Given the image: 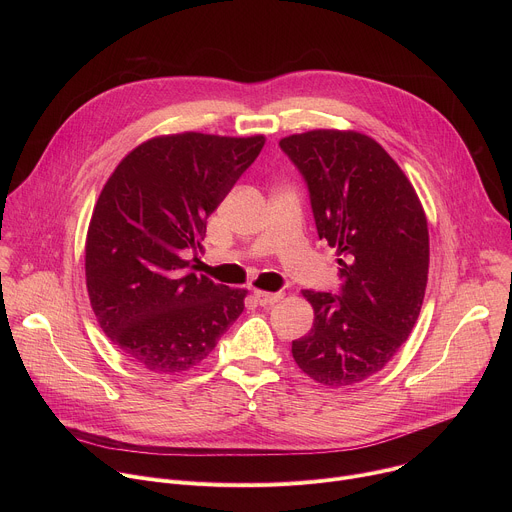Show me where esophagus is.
Masks as SVG:
<instances>
[{"instance_id":"34e87169","label":"esophagus","mask_w":512,"mask_h":512,"mask_svg":"<svg viewBox=\"0 0 512 512\" xmlns=\"http://www.w3.org/2000/svg\"><path fill=\"white\" fill-rule=\"evenodd\" d=\"M253 296H255V300L259 302V306H273V304H277L279 300H283V294L281 291H261V289H255L253 291Z\"/></svg>"}]
</instances>
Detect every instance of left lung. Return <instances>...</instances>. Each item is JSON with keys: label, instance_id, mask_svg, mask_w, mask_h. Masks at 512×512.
I'll return each instance as SVG.
<instances>
[{"label": "left lung", "instance_id": "1", "mask_svg": "<svg viewBox=\"0 0 512 512\" xmlns=\"http://www.w3.org/2000/svg\"><path fill=\"white\" fill-rule=\"evenodd\" d=\"M279 148L304 176L318 237L336 249L340 294L304 289L312 330L291 342L298 367L326 387L379 373L421 312L429 233L413 184L373 137L314 129Z\"/></svg>", "mask_w": 512, "mask_h": 512}]
</instances>
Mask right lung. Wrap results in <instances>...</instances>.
Masks as SVG:
<instances>
[{
	"mask_svg": "<svg viewBox=\"0 0 512 512\" xmlns=\"http://www.w3.org/2000/svg\"><path fill=\"white\" fill-rule=\"evenodd\" d=\"M263 143L196 131L152 137L103 186L85 245L89 300L103 332L139 367L190 371L245 310L247 289L188 271V255L202 249L206 218Z\"/></svg>",
	"mask_w": 512,
	"mask_h": 512,
	"instance_id": "obj_1",
	"label": "right lung"
}]
</instances>
